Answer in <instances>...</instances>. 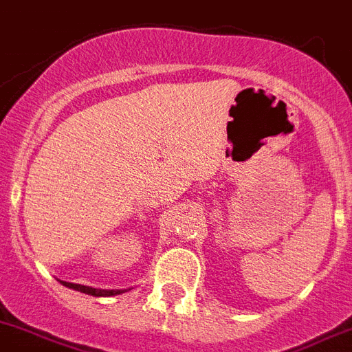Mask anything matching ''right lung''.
Masks as SVG:
<instances>
[{
  "instance_id": "right-lung-1",
  "label": "right lung",
  "mask_w": 352,
  "mask_h": 352,
  "mask_svg": "<svg viewBox=\"0 0 352 352\" xmlns=\"http://www.w3.org/2000/svg\"><path fill=\"white\" fill-rule=\"evenodd\" d=\"M63 286L69 287V289L80 291V293L91 294V296H116V294H122L129 289H98V287H91V286H82V284H74V283H66V280H59Z\"/></svg>"
}]
</instances>
